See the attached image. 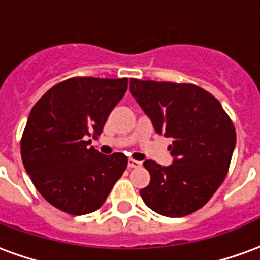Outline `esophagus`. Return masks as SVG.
Instances as JSON below:
<instances>
[{"mask_svg": "<svg viewBox=\"0 0 260 260\" xmlns=\"http://www.w3.org/2000/svg\"><path fill=\"white\" fill-rule=\"evenodd\" d=\"M128 167H129V169H139V167H142V163L141 161H138V160L129 158V160H128Z\"/></svg>", "mask_w": 260, "mask_h": 260, "instance_id": "obj_1", "label": "esophagus"}]
</instances>
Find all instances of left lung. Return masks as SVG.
I'll use <instances>...</instances> for the list:
<instances>
[{
  "instance_id": "8db88e82",
  "label": "left lung",
  "mask_w": 260,
  "mask_h": 260,
  "mask_svg": "<svg viewBox=\"0 0 260 260\" xmlns=\"http://www.w3.org/2000/svg\"><path fill=\"white\" fill-rule=\"evenodd\" d=\"M129 90L154 131L174 139L173 164L143 163L150 182L142 199L167 217L196 212L227 175L237 139L231 119L216 97L191 83L131 79Z\"/></svg>"
}]
</instances>
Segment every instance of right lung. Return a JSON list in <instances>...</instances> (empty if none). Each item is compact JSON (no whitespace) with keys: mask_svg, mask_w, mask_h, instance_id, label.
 <instances>
[{"mask_svg":"<svg viewBox=\"0 0 260 260\" xmlns=\"http://www.w3.org/2000/svg\"><path fill=\"white\" fill-rule=\"evenodd\" d=\"M128 79L71 78L33 106L20 141L22 161L40 195L62 212L82 216L102 207L124 174V153L90 146L124 97Z\"/></svg>","mask_w":260,"mask_h":260,"instance_id":"1","label":"right lung"}]
</instances>
